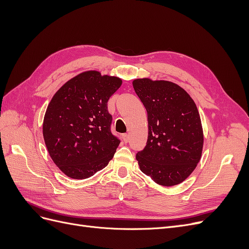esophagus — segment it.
Wrapping results in <instances>:
<instances>
[{
	"label": "esophagus",
	"instance_id": "obj_1",
	"mask_svg": "<svg viewBox=\"0 0 249 249\" xmlns=\"http://www.w3.org/2000/svg\"><path fill=\"white\" fill-rule=\"evenodd\" d=\"M129 139H130V136L127 134H124V136H123V140H124V143H126L127 141H129Z\"/></svg>",
	"mask_w": 249,
	"mask_h": 249
}]
</instances>
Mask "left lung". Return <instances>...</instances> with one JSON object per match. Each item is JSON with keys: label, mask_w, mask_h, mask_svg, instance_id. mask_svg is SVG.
Returning <instances> with one entry per match:
<instances>
[{"label": "left lung", "mask_w": 249, "mask_h": 249, "mask_svg": "<svg viewBox=\"0 0 249 249\" xmlns=\"http://www.w3.org/2000/svg\"><path fill=\"white\" fill-rule=\"evenodd\" d=\"M133 87L148 122L146 145L136 155L140 170L161 186L178 185L201 158L203 132L196 105L170 81L136 79Z\"/></svg>", "instance_id": "left-lung-1"}]
</instances>
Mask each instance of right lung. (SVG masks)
<instances>
[{"label": "right lung", "mask_w": 249, "mask_h": 249, "mask_svg": "<svg viewBox=\"0 0 249 249\" xmlns=\"http://www.w3.org/2000/svg\"><path fill=\"white\" fill-rule=\"evenodd\" d=\"M123 80L87 71L67 81L52 97L42 124L50 157L65 176L84 179L112 159L119 140L111 133L107 103Z\"/></svg>", "instance_id": "add662e5"}]
</instances>
